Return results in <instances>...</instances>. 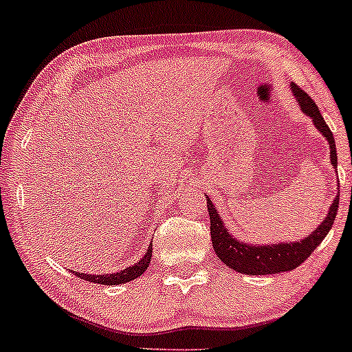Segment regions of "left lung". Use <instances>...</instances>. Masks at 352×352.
Segmentation results:
<instances>
[{
	"label": "left lung",
	"instance_id": "obj_1",
	"mask_svg": "<svg viewBox=\"0 0 352 352\" xmlns=\"http://www.w3.org/2000/svg\"><path fill=\"white\" fill-rule=\"evenodd\" d=\"M291 89L301 106L302 113L313 120L316 128L319 133L327 140L329 144V157L331 164L338 168V153H336L334 136L331 133L329 126L326 124L324 118L319 113L316 102L311 100L307 93L299 88L298 85L291 82ZM208 197V196H206ZM339 206V196L334 197L333 204L329 206L327 216L322 219V223L314 229L311 234L301 241H291V243H278V244H248L239 241L238 238L229 232V229L224 226L218 214V209L212 206L211 199L208 197V211L209 219H211V241L212 250H214L218 258L226 264L228 267H232L234 271L241 274H251V276H263V274H278V272L291 271L302 264L311 256L316 248L321 244V241L326 238L329 229L333 228L334 218L338 214Z\"/></svg>",
	"mask_w": 352,
	"mask_h": 352
}]
</instances>
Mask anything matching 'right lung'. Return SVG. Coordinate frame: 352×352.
Here are the masks:
<instances>
[{
  "label": "right lung",
  "instance_id": "add662e5",
  "mask_svg": "<svg viewBox=\"0 0 352 352\" xmlns=\"http://www.w3.org/2000/svg\"><path fill=\"white\" fill-rule=\"evenodd\" d=\"M151 254H153V243L149 244L148 251L144 252L143 258L140 259L136 264L133 266L126 267V270H121L120 272H114V274H85V272H76L73 271L78 278L85 279V281L89 283H98V284H106V286H113V284H123V283H129L133 279L140 278L143 272L148 270L149 263H151Z\"/></svg>",
  "mask_w": 352,
  "mask_h": 352
}]
</instances>
